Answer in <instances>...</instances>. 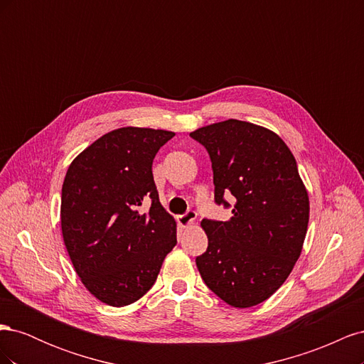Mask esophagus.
I'll return each instance as SVG.
<instances>
[{
    "mask_svg": "<svg viewBox=\"0 0 364 364\" xmlns=\"http://www.w3.org/2000/svg\"><path fill=\"white\" fill-rule=\"evenodd\" d=\"M196 217H197L196 211H193V209H188V211H186L185 214H182V215L178 217V222H179V225H181L182 228H190V226L194 225Z\"/></svg>",
    "mask_w": 364,
    "mask_h": 364,
    "instance_id": "obj_1",
    "label": "esophagus"
}]
</instances>
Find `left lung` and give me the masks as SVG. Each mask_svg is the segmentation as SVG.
Segmentation results:
<instances>
[{"instance_id":"left-lung-1","label":"left lung","mask_w":364,"mask_h":364,"mask_svg":"<svg viewBox=\"0 0 364 364\" xmlns=\"http://www.w3.org/2000/svg\"><path fill=\"white\" fill-rule=\"evenodd\" d=\"M213 164L214 199L228 222L202 220L208 249L196 258L200 277L235 308L258 305L289 278L302 252L310 202L287 144L272 130L226 119L191 132Z\"/></svg>"}]
</instances>
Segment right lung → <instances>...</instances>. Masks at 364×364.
I'll return each mask as SVG.
<instances>
[{
	"label": "right lung",
	"mask_w": 364,
	"mask_h": 364,
	"mask_svg": "<svg viewBox=\"0 0 364 364\" xmlns=\"http://www.w3.org/2000/svg\"><path fill=\"white\" fill-rule=\"evenodd\" d=\"M173 136L144 127L112 130L85 149L65 176V246L85 287L107 305L144 296L178 243L151 173L158 150Z\"/></svg>",
	"instance_id": "right-lung-1"
}]
</instances>
